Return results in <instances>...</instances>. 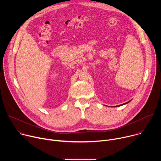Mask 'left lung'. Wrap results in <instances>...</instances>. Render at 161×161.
<instances>
[{"instance_id": "8db88e82", "label": "left lung", "mask_w": 161, "mask_h": 161, "mask_svg": "<svg viewBox=\"0 0 161 161\" xmlns=\"http://www.w3.org/2000/svg\"><path fill=\"white\" fill-rule=\"evenodd\" d=\"M127 103H129V102H127ZM119 106H121V105H119Z\"/></svg>"}]
</instances>
